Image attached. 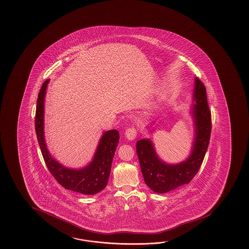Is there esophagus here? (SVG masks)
I'll use <instances>...</instances> for the list:
<instances>
[{"instance_id":"1","label":"esophagus","mask_w":249,"mask_h":249,"mask_svg":"<svg viewBox=\"0 0 249 249\" xmlns=\"http://www.w3.org/2000/svg\"><path fill=\"white\" fill-rule=\"evenodd\" d=\"M137 136V130L134 127H131L128 128L125 131V137L129 140V141H132L134 140Z\"/></svg>"}]
</instances>
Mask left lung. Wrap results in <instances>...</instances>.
I'll list each match as a JSON object with an SVG mask.
<instances>
[{
	"label": "left lung",
	"instance_id": "1",
	"mask_svg": "<svg viewBox=\"0 0 249 249\" xmlns=\"http://www.w3.org/2000/svg\"><path fill=\"white\" fill-rule=\"evenodd\" d=\"M191 109L195 124V140L192 150L185 161L177 164H166L156 153L152 142L142 139L136 143V151L145 183L157 193H165L190 183L201 166L211 135V111L207 103V90L195 78Z\"/></svg>",
	"mask_w": 249,
	"mask_h": 249
}]
</instances>
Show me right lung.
<instances>
[{"mask_svg": "<svg viewBox=\"0 0 249 249\" xmlns=\"http://www.w3.org/2000/svg\"><path fill=\"white\" fill-rule=\"evenodd\" d=\"M48 83L49 80L42 84L38 94L35 120L38 143L45 164L53 177L66 190L84 195H94L102 191L107 184L112 161L119 141V132L117 130H110L103 133L92 161L84 168L70 169L59 164L48 151L43 133L44 97Z\"/></svg>", "mask_w": 249, "mask_h": 249, "instance_id": "add662e5", "label": "right lung"}]
</instances>
